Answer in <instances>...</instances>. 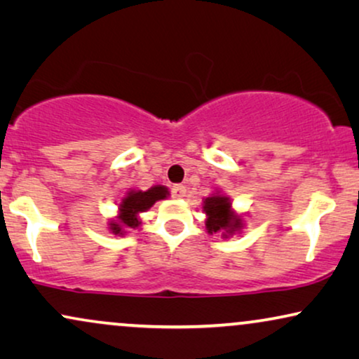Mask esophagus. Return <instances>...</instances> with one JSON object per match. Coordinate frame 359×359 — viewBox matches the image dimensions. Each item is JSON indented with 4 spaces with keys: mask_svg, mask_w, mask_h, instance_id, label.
<instances>
[{
    "mask_svg": "<svg viewBox=\"0 0 359 359\" xmlns=\"http://www.w3.org/2000/svg\"><path fill=\"white\" fill-rule=\"evenodd\" d=\"M185 192H187V189H185L184 185H175V187L172 189V197L182 198V197H185Z\"/></svg>",
    "mask_w": 359,
    "mask_h": 359,
    "instance_id": "obj_1",
    "label": "esophagus"
}]
</instances>
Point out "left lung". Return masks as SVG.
I'll use <instances>...</instances> for the list:
<instances>
[{
	"instance_id": "obj_1",
	"label": "left lung",
	"mask_w": 359,
	"mask_h": 359,
	"mask_svg": "<svg viewBox=\"0 0 359 359\" xmlns=\"http://www.w3.org/2000/svg\"><path fill=\"white\" fill-rule=\"evenodd\" d=\"M203 212L207 213L205 226H207L210 235L222 233L224 238H228L243 228V218L233 212L231 200L229 197H224L223 194L217 192L205 198Z\"/></svg>"
}]
</instances>
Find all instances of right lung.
Segmentation results:
<instances>
[{
	"label": "right lung",
	"instance_id": "1",
	"mask_svg": "<svg viewBox=\"0 0 359 359\" xmlns=\"http://www.w3.org/2000/svg\"><path fill=\"white\" fill-rule=\"evenodd\" d=\"M169 195V190L164 185H154L146 192L142 190H130L119 203V212L116 219H111L108 223L109 231L113 235L121 236L126 233L128 228H137L141 224L140 213L147 212L157 200L165 198Z\"/></svg>",
	"mask_w": 359,
	"mask_h": 359
}]
</instances>
